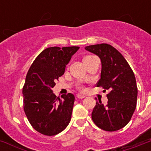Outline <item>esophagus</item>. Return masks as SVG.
I'll return each mask as SVG.
<instances>
[{"label": "esophagus", "instance_id": "obj_1", "mask_svg": "<svg viewBox=\"0 0 151 151\" xmlns=\"http://www.w3.org/2000/svg\"><path fill=\"white\" fill-rule=\"evenodd\" d=\"M85 96L82 94H78L77 95V98H78V99H83V98H85Z\"/></svg>", "mask_w": 151, "mask_h": 151}]
</instances>
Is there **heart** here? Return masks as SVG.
<instances>
[{
	"label": "heart",
	"instance_id": "1",
	"mask_svg": "<svg viewBox=\"0 0 151 151\" xmlns=\"http://www.w3.org/2000/svg\"><path fill=\"white\" fill-rule=\"evenodd\" d=\"M92 57H93V55H85V56L83 58V61L85 62L86 60L91 59V58H92ZM81 89H83V88H81Z\"/></svg>",
	"mask_w": 151,
	"mask_h": 151
}]
</instances>
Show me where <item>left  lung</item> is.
Returning a JSON list of instances; mask_svg holds the SVG:
<instances>
[{
    "label": "left lung",
    "instance_id": "1",
    "mask_svg": "<svg viewBox=\"0 0 151 151\" xmlns=\"http://www.w3.org/2000/svg\"><path fill=\"white\" fill-rule=\"evenodd\" d=\"M85 49L98 55L101 60L102 70L97 87L110 91L106 95V105L100 100L96 102L92 113V121L105 131L119 130L129 123L136 107L138 89L133 71L124 56L110 45H93Z\"/></svg>",
    "mask_w": 151,
    "mask_h": 151
}]
</instances>
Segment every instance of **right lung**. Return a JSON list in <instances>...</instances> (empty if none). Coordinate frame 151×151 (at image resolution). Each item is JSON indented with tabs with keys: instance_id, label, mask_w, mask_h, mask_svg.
I'll return each instance as SVG.
<instances>
[{
	"instance_id": "add662e5",
	"label": "right lung",
	"mask_w": 151,
	"mask_h": 151,
	"mask_svg": "<svg viewBox=\"0 0 151 151\" xmlns=\"http://www.w3.org/2000/svg\"><path fill=\"white\" fill-rule=\"evenodd\" d=\"M78 49L77 46L46 48L37 55L27 72L22 88L23 109L32 127L43 135H57L70 122L74 96L68 93L59 99L52 88Z\"/></svg>"
}]
</instances>
